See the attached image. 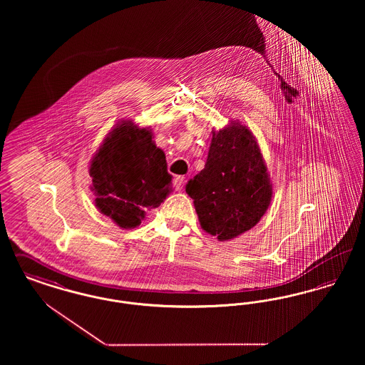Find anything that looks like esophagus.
<instances>
[{"instance_id":"obj_1","label":"esophagus","mask_w":365,"mask_h":365,"mask_svg":"<svg viewBox=\"0 0 365 365\" xmlns=\"http://www.w3.org/2000/svg\"><path fill=\"white\" fill-rule=\"evenodd\" d=\"M183 183H185V178L183 176H176L174 179L175 190H182L183 189Z\"/></svg>"}]
</instances>
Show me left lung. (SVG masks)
<instances>
[{
  "label": "left lung",
  "instance_id": "8db88e82",
  "mask_svg": "<svg viewBox=\"0 0 365 365\" xmlns=\"http://www.w3.org/2000/svg\"><path fill=\"white\" fill-rule=\"evenodd\" d=\"M205 168L186 185L201 227L228 241L260 222L272 185L259 143L240 122L212 131Z\"/></svg>",
  "mask_w": 365,
  "mask_h": 365
}]
</instances>
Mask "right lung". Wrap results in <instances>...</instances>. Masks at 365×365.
<instances>
[{"mask_svg": "<svg viewBox=\"0 0 365 365\" xmlns=\"http://www.w3.org/2000/svg\"><path fill=\"white\" fill-rule=\"evenodd\" d=\"M96 207L122 228L140 225L173 189L164 152L150 128L123 120L106 135L90 163Z\"/></svg>", "mask_w": 365, "mask_h": 365, "instance_id": "obj_1", "label": "right lung"}]
</instances>
